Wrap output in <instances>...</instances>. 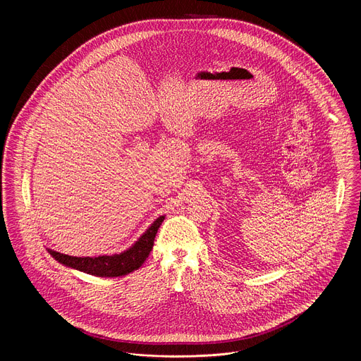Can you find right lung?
<instances>
[{"label":"right lung","instance_id":"obj_1","mask_svg":"<svg viewBox=\"0 0 361 361\" xmlns=\"http://www.w3.org/2000/svg\"><path fill=\"white\" fill-rule=\"evenodd\" d=\"M164 216H160L154 221L144 234L127 250L113 255H98V257H74L47 248L53 255V259L60 264L91 274L97 277H121L140 269L147 260L149 251L154 245V238L164 221Z\"/></svg>","mask_w":361,"mask_h":361}]
</instances>
